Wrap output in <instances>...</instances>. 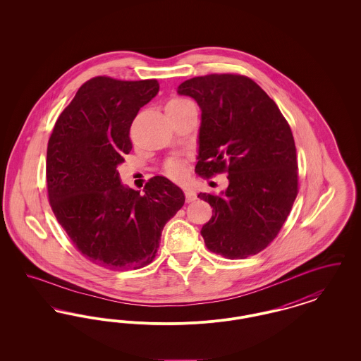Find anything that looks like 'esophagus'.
<instances>
[{
  "instance_id": "obj_1",
  "label": "esophagus",
  "mask_w": 361,
  "mask_h": 361,
  "mask_svg": "<svg viewBox=\"0 0 361 361\" xmlns=\"http://www.w3.org/2000/svg\"><path fill=\"white\" fill-rule=\"evenodd\" d=\"M184 192H185V202H187V203H192V202L196 200V195H195L190 189L185 188L184 189Z\"/></svg>"
}]
</instances>
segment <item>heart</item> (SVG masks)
<instances>
[{"label": "heart", "mask_w": 361, "mask_h": 361, "mask_svg": "<svg viewBox=\"0 0 361 361\" xmlns=\"http://www.w3.org/2000/svg\"><path fill=\"white\" fill-rule=\"evenodd\" d=\"M190 102L184 99V97H178V96H172L168 99V102L165 104V109L168 114L173 112H178L181 109H184L185 106L190 105ZM164 172L166 176H169L173 180H183L187 176V165L184 161L181 159H171L164 165Z\"/></svg>", "instance_id": "heart-1"}]
</instances>
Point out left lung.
Wrapping results in <instances>:
<instances>
[{"label":"left lung","instance_id":"obj_1","mask_svg":"<svg viewBox=\"0 0 361 361\" xmlns=\"http://www.w3.org/2000/svg\"><path fill=\"white\" fill-rule=\"evenodd\" d=\"M177 92L202 108L195 172L228 178L222 195H197L212 207L202 228L207 249L228 259L255 256L277 237L299 190L291 127L246 75L193 77Z\"/></svg>","mask_w":361,"mask_h":361}]
</instances>
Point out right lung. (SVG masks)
Here are the masks:
<instances>
[{
    "label": "right lung",
    "instance_id": "1",
    "mask_svg": "<svg viewBox=\"0 0 361 361\" xmlns=\"http://www.w3.org/2000/svg\"><path fill=\"white\" fill-rule=\"evenodd\" d=\"M158 90L154 78L93 77L62 111L49 139L52 212L74 247L111 271L149 265L164 226L185 203L183 190L164 176L152 177L139 195L121 185L118 173L133 149L131 124Z\"/></svg>",
    "mask_w": 361,
    "mask_h": 361
}]
</instances>
